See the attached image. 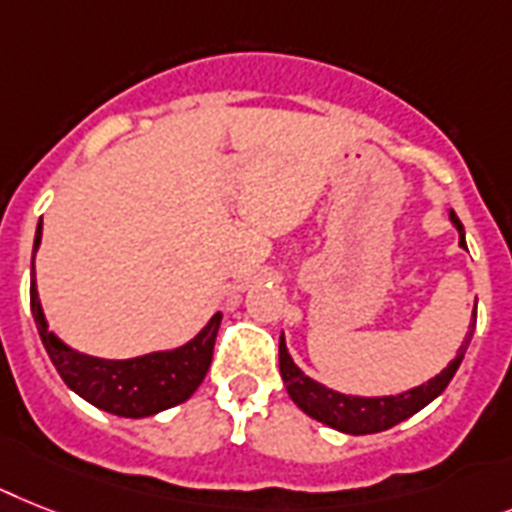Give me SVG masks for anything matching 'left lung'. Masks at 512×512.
<instances>
[{
  "label": "left lung",
  "instance_id": "8db88e82",
  "mask_svg": "<svg viewBox=\"0 0 512 512\" xmlns=\"http://www.w3.org/2000/svg\"><path fill=\"white\" fill-rule=\"evenodd\" d=\"M450 222L458 230L460 248H466V230L460 225V219L455 217V211H450ZM468 251V248H466ZM474 319H471V327H468L466 337H463V345L458 348L455 358L447 363L445 369L434 374L432 379H426L418 387L411 390H403L398 395H374V398H363V395H345V392H337L327 384L316 382L306 374V371L293 361L290 350L285 345V332L280 335V374L282 382L287 387V395L298 408H301L306 416L322 421L329 429H337L342 434H377L390 429V426L400 424L405 418H411L413 413H418L421 408L432 403L434 398H439L445 387L450 384V379L455 377V371L463 363L468 345H471V337H474V322H476V306H474Z\"/></svg>",
  "mask_w": 512,
  "mask_h": 512
}]
</instances>
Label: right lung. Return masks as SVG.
Returning a JSON list of instances; mask_svg holds the SVG:
<instances>
[{
	"label": "right lung",
	"mask_w": 512,
	"mask_h": 512,
	"mask_svg": "<svg viewBox=\"0 0 512 512\" xmlns=\"http://www.w3.org/2000/svg\"><path fill=\"white\" fill-rule=\"evenodd\" d=\"M41 222L36 227L31 256V311L38 337L52 358L62 382L99 411L122 418H146L180 405L198 390L211 366L214 340L222 314H214L193 340L177 348L154 350L135 358H99L70 348L49 329L36 290V251L41 246Z\"/></svg>",
	"instance_id": "right-lung-1"
}]
</instances>
